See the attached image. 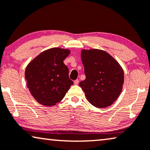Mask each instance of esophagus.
<instances>
[{"label": "esophagus", "mask_w": 150, "mask_h": 150, "mask_svg": "<svg viewBox=\"0 0 150 150\" xmlns=\"http://www.w3.org/2000/svg\"><path fill=\"white\" fill-rule=\"evenodd\" d=\"M79 79H76V80H75V81H74V83L75 84V85H77V84L79 83Z\"/></svg>", "instance_id": "1"}]
</instances>
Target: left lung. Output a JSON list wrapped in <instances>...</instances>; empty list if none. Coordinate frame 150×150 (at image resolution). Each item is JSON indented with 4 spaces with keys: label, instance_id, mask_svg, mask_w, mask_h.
<instances>
[{
    "label": "left lung",
    "instance_id": "8db88e82",
    "mask_svg": "<svg viewBox=\"0 0 150 150\" xmlns=\"http://www.w3.org/2000/svg\"><path fill=\"white\" fill-rule=\"evenodd\" d=\"M81 60L86 79L79 83L86 98L94 107L110 106L119 97L124 83V71L116 60L106 52L82 50Z\"/></svg>",
    "mask_w": 150,
    "mask_h": 150
}]
</instances>
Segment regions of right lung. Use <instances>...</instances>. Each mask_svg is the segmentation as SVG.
<instances>
[{
	"instance_id": "right-lung-1",
	"label": "right lung",
	"mask_w": 150,
	"mask_h": 150,
	"mask_svg": "<svg viewBox=\"0 0 150 150\" xmlns=\"http://www.w3.org/2000/svg\"><path fill=\"white\" fill-rule=\"evenodd\" d=\"M68 50L54 47L40 54L29 63L25 71L27 87L40 104L53 106L62 100L73 82L63 60Z\"/></svg>"
}]
</instances>
